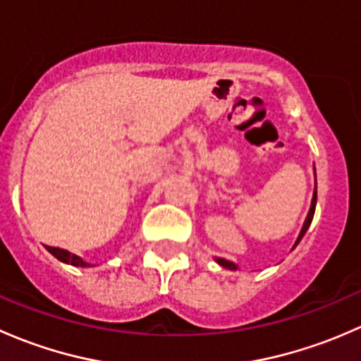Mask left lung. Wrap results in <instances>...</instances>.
<instances>
[{
	"mask_svg": "<svg viewBox=\"0 0 361 361\" xmlns=\"http://www.w3.org/2000/svg\"><path fill=\"white\" fill-rule=\"evenodd\" d=\"M316 197H318V192H316V187H314V194H312V201H311V207H309L307 218H305L304 225H302V231H300V234H298L297 241H295L293 248H295V246L298 245V243H300V239L304 238V234H305V232H307L309 225H311V221H312V216H314V209H316ZM214 260H216L218 264L221 265V267H225V269H231V271H238V265H235L234 262H228V260H225V258H214Z\"/></svg>",
	"mask_w": 361,
	"mask_h": 361,
	"instance_id": "left-lung-1",
	"label": "left lung"
}]
</instances>
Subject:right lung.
<instances>
[{"label":"right lung","instance_id":"add662e5","mask_svg":"<svg viewBox=\"0 0 361 361\" xmlns=\"http://www.w3.org/2000/svg\"><path fill=\"white\" fill-rule=\"evenodd\" d=\"M47 250H49L50 253L57 258V260L64 262V264H71V265H75V267H89L90 265V264H87V262H83L80 257H76V255L69 253V251H66V250L52 248V246H47Z\"/></svg>","mask_w":361,"mask_h":361}]
</instances>
